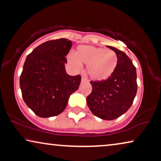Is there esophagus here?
I'll return each mask as SVG.
<instances>
[{
  "label": "esophagus",
  "instance_id": "obj_1",
  "mask_svg": "<svg viewBox=\"0 0 161 161\" xmlns=\"http://www.w3.org/2000/svg\"><path fill=\"white\" fill-rule=\"evenodd\" d=\"M87 80H86V79L84 78V77H82V78H81V83H86L87 82Z\"/></svg>",
  "mask_w": 161,
  "mask_h": 161
}]
</instances>
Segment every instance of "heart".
Segmentation results:
<instances>
[{"label": "heart", "mask_w": 161, "mask_h": 161, "mask_svg": "<svg viewBox=\"0 0 161 161\" xmlns=\"http://www.w3.org/2000/svg\"><path fill=\"white\" fill-rule=\"evenodd\" d=\"M67 59L75 69L86 64L87 75L95 81L109 78L118 64V56L114 51L93 46H79L75 53H69Z\"/></svg>", "instance_id": "b5f03b06"}]
</instances>
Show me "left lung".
Returning a JSON list of instances; mask_svg holds the SVG:
<instances>
[{
  "mask_svg": "<svg viewBox=\"0 0 161 161\" xmlns=\"http://www.w3.org/2000/svg\"><path fill=\"white\" fill-rule=\"evenodd\" d=\"M107 47L117 54V67L107 80L91 81L92 92L86 98V102L95 116L112 120L131 108L137 92L136 70L124 52L113 46Z\"/></svg>",
  "mask_w": 161,
  "mask_h": 161,
  "instance_id": "left-lung-1",
  "label": "left lung"
}]
</instances>
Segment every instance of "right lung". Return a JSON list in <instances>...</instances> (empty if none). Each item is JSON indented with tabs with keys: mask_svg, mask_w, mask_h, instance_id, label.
<instances>
[{
	"mask_svg": "<svg viewBox=\"0 0 161 161\" xmlns=\"http://www.w3.org/2000/svg\"><path fill=\"white\" fill-rule=\"evenodd\" d=\"M66 38L46 41L27 56L19 79L23 99L41 118L59 115L69 97L78 89L81 77L65 70L66 56L72 47Z\"/></svg>",
	"mask_w": 161,
	"mask_h": 161,
	"instance_id": "1",
	"label": "right lung"
}]
</instances>
